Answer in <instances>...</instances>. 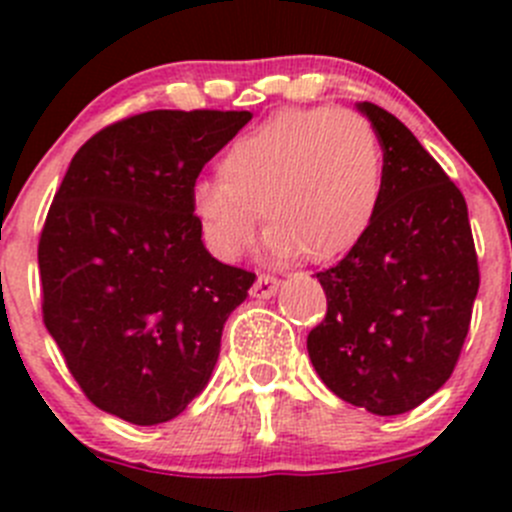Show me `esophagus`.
Wrapping results in <instances>:
<instances>
[{"mask_svg": "<svg viewBox=\"0 0 512 512\" xmlns=\"http://www.w3.org/2000/svg\"><path fill=\"white\" fill-rule=\"evenodd\" d=\"M280 289V280L272 275H257L255 285H252V297L257 299H270Z\"/></svg>", "mask_w": 512, "mask_h": 512, "instance_id": "obj_1", "label": "esophagus"}]
</instances>
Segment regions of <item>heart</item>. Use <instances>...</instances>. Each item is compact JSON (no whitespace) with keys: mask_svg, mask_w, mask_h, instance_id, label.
Returning a JSON list of instances; mask_svg holds the SVG:
<instances>
[{"mask_svg":"<svg viewBox=\"0 0 512 512\" xmlns=\"http://www.w3.org/2000/svg\"><path fill=\"white\" fill-rule=\"evenodd\" d=\"M381 193L384 148L364 116L287 108L230 143L220 178L195 183L193 210L227 260L252 245L262 210L272 257L329 262L366 235Z\"/></svg>","mask_w":512,"mask_h":512,"instance_id":"heart-1","label":"heart"}]
</instances>
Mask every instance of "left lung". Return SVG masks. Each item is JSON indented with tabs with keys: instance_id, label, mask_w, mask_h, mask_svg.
<instances>
[{
	"instance_id": "obj_1",
	"label": "left lung",
	"mask_w": 512,
	"mask_h": 512,
	"mask_svg": "<svg viewBox=\"0 0 512 512\" xmlns=\"http://www.w3.org/2000/svg\"><path fill=\"white\" fill-rule=\"evenodd\" d=\"M384 148V193L366 235L317 272L327 314L309 332L319 379L376 416L416 409L456 369L480 272L466 198L414 133L356 103Z\"/></svg>"
}]
</instances>
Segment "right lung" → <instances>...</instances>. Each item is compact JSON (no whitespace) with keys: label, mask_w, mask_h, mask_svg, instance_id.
<instances>
[{"label":"right lung","mask_w":512,"mask_h":512,"mask_svg":"<svg viewBox=\"0 0 512 512\" xmlns=\"http://www.w3.org/2000/svg\"><path fill=\"white\" fill-rule=\"evenodd\" d=\"M250 111H148L71 158L39 237L41 312L86 399L136 426L205 389L255 275L205 250L193 188Z\"/></svg>","instance_id":"obj_1"}]
</instances>
